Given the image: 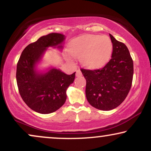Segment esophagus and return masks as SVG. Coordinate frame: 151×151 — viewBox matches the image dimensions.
<instances>
[{"mask_svg":"<svg viewBox=\"0 0 151 151\" xmlns=\"http://www.w3.org/2000/svg\"><path fill=\"white\" fill-rule=\"evenodd\" d=\"M76 76H77V77H80V76H82V73L81 71H80V69H78L77 71H76Z\"/></svg>","mask_w":151,"mask_h":151,"instance_id":"esophagus-1","label":"esophagus"}]
</instances>
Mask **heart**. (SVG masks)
<instances>
[{"label":"heart","instance_id":"b5f03b06","mask_svg":"<svg viewBox=\"0 0 151 151\" xmlns=\"http://www.w3.org/2000/svg\"><path fill=\"white\" fill-rule=\"evenodd\" d=\"M113 44L106 36L88 35L80 37L69 45L72 56L80 59L84 67L98 68L109 60L112 54Z\"/></svg>","mask_w":151,"mask_h":151}]
</instances>
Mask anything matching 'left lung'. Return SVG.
Here are the masks:
<instances>
[{
    "label": "left lung",
    "mask_w": 151,
    "mask_h": 151,
    "mask_svg": "<svg viewBox=\"0 0 151 151\" xmlns=\"http://www.w3.org/2000/svg\"><path fill=\"white\" fill-rule=\"evenodd\" d=\"M111 58L99 69H80L86 79V97L92 106L110 111L120 105L131 88L133 61L127 47L110 34Z\"/></svg>",
    "instance_id": "obj_1"
}]
</instances>
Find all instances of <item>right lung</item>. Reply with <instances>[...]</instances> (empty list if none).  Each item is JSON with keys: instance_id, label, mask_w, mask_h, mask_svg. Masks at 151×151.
<instances>
[{"instance_id": "add662e5", "label": "right lung", "mask_w": 151, "mask_h": 151, "mask_svg": "<svg viewBox=\"0 0 151 151\" xmlns=\"http://www.w3.org/2000/svg\"><path fill=\"white\" fill-rule=\"evenodd\" d=\"M65 38L64 35L56 33L40 37L24 48L17 63L16 82L20 96L31 109L41 114L54 112L65 104L66 91L75 79L76 72L67 75L51 69L40 73L35 69L47 47L62 48Z\"/></svg>"}]
</instances>
